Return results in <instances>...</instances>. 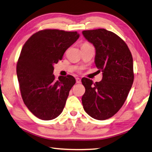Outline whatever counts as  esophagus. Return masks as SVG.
I'll return each mask as SVG.
<instances>
[{
  "mask_svg": "<svg viewBox=\"0 0 152 152\" xmlns=\"http://www.w3.org/2000/svg\"><path fill=\"white\" fill-rule=\"evenodd\" d=\"M76 82H77V83H81V79L79 78V77L76 78Z\"/></svg>",
  "mask_w": 152,
  "mask_h": 152,
  "instance_id": "esophagus-1",
  "label": "esophagus"
}]
</instances>
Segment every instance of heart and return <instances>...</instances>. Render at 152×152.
<instances>
[{
  "label": "heart",
  "mask_w": 152,
  "mask_h": 152,
  "mask_svg": "<svg viewBox=\"0 0 152 152\" xmlns=\"http://www.w3.org/2000/svg\"><path fill=\"white\" fill-rule=\"evenodd\" d=\"M89 45V43H87V42H85V43H83V45H81V46H83V45Z\"/></svg>",
  "instance_id": "b5f03b06"
}]
</instances>
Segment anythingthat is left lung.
I'll return each mask as SVG.
<instances>
[{
	"label": "left lung",
	"instance_id": "8db88e82",
	"mask_svg": "<svg viewBox=\"0 0 152 152\" xmlns=\"http://www.w3.org/2000/svg\"><path fill=\"white\" fill-rule=\"evenodd\" d=\"M95 49V64L103 72L100 82L82 79L86 88L82 104L86 113L98 120L111 118L126 102L134 82L133 58L120 37L104 28L82 32Z\"/></svg>",
	"mask_w": 152,
	"mask_h": 152
}]
</instances>
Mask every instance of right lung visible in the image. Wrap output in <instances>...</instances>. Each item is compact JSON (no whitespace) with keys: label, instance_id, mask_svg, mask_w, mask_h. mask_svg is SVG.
Wrapping results in <instances>:
<instances>
[{"label":"right lung","instance_id":"obj_1","mask_svg":"<svg viewBox=\"0 0 152 152\" xmlns=\"http://www.w3.org/2000/svg\"><path fill=\"white\" fill-rule=\"evenodd\" d=\"M79 37L76 31L45 29L33 34L23 45L17 78L23 102L37 118L51 120L62 113L75 79L67 75L56 79L53 65Z\"/></svg>","mask_w":152,"mask_h":152}]
</instances>
